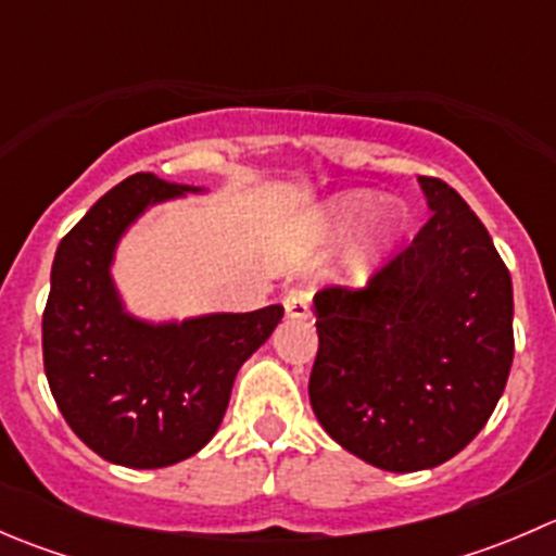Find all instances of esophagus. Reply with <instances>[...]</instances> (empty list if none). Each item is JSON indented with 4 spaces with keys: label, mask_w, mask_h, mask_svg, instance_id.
<instances>
[{
    "label": "esophagus",
    "mask_w": 556,
    "mask_h": 556,
    "mask_svg": "<svg viewBox=\"0 0 556 556\" xmlns=\"http://www.w3.org/2000/svg\"><path fill=\"white\" fill-rule=\"evenodd\" d=\"M309 306H312L309 290L295 288L290 290V293H285V312H288V317H295V319L309 317Z\"/></svg>",
    "instance_id": "34e87169"
}]
</instances>
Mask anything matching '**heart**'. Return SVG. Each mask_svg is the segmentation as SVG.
I'll return each instance as SVG.
<instances>
[{"instance_id": "obj_1", "label": "heart", "mask_w": 556, "mask_h": 556, "mask_svg": "<svg viewBox=\"0 0 556 556\" xmlns=\"http://www.w3.org/2000/svg\"><path fill=\"white\" fill-rule=\"evenodd\" d=\"M374 204H377V195L363 193V190L361 193L339 195V199H333L319 212V228L328 237H346L374 210ZM403 220H406L403 206L395 204V201H387V204L379 206L366 231L361 233V239L346 252V277L355 279V282L366 279L377 268V263L382 261L384 252L390 250V244L395 242L397 233L403 231Z\"/></svg>"}]
</instances>
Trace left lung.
<instances>
[{
    "label": "left lung",
    "mask_w": 556,
    "mask_h": 556,
    "mask_svg": "<svg viewBox=\"0 0 556 556\" xmlns=\"http://www.w3.org/2000/svg\"><path fill=\"white\" fill-rule=\"evenodd\" d=\"M433 212L366 288L314 295L309 401L346 452L395 473L435 468L495 412L514 361L511 274L463 195L419 177Z\"/></svg>",
    "instance_id": "1"
}]
</instances>
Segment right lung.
Masks as SVG:
<instances>
[{
    "label": "right lung",
    "instance_id": "obj_1",
    "mask_svg": "<svg viewBox=\"0 0 556 556\" xmlns=\"http://www.w3.org/2000/svg\"><path fill=\"white\" fill-rule=\"evenodd\" d=\"M150 172L104 193L61 239L42 312V361L59 412L99 457L166 468L217 433L242 363L271 336L279 304L185 323L123 312L110 277L117 239L159 201L185 195Z\"/></svg>",
    "mask_w": 556,
    "mask_h": 556
}]
</instances>
